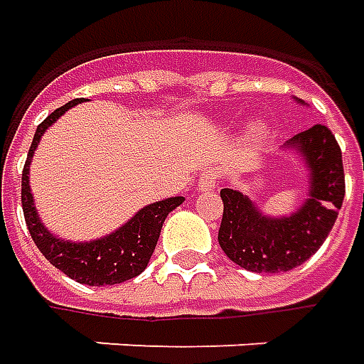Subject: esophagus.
Instances as JSON below:
<instances>
[{
	"label": "esophagus",
	"instance_id": "esophagus-1",
	"mask_svg": "<svg viewBox=\"0 0 364 364\" xmlns=\"http://www.w3.org/2000/svg\"><path fill=\"white\" fill-rule=\"evenodd\" d=\"M218 178H220L218 170H216V168H208V170H204L198 176L196 188H198V190H214L216 184H218Z\"/></svg>",
	"mask_w": 364,
	"mask_h": 364
}]
</instances>
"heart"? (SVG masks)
I'll list each match as a JSON object with an SVG mask.
<instances>
[{"label": "heart", "instance_id": "1", "mask_svg": "<svg viewBox=\"0 0 364 364\" xmlns=\"http://www.w3.org/2000/svg\"><path fill=\"white\" fill-rule=\"evenodd\" d=\"M255 132L256 134H262V132H264V124H262V122H256Z\"/></svg>", "mask_w": 364, "mask_h": 364}]
</instances>
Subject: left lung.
Here are the masks:
<instances>
[{"label":"left lung","mask_w":364,"mask_h":364,"mask_svg":"<svg viewBox=\"0 0 364 364\" xmlns=\"http://www.w3.org/2000/svg\"><path fill=\"white\" fill-rule=\"evenodd\" d=\"M304 104L302 100H299ZM309 170V198L290 216H267L246 194L222 188L224 202L218 242L224 255L250 272H287L301 267L323 246L345 198L343 152L323 124L284 144Z\"/></svg>","instance_id":"left-lung-1"}]
</instances>
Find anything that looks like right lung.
<instances>
[{"mask_svg":"<svg viewBox=\"0 0 364 364\" xmlns=\"http://www.w3.org/2000/svg\"><path fill=\"white\" fill-rule=\"evenodd\" d=\"M80 102H84V97L68 102L65 106L51 112L50 116L38 126V130L33 134V142L29 146L23 172H21V208H23L26 224H28V230L36 246L53 267L62 270L63 274H68L70 279L80 284H90V287L119 284V282H126V280L142 274L144 268L148 267V262L152 258L166 216L174 208H178L184 202V198L174 196V198L148 204L136 216H132L124 226H119L116 232L108 234L104 238H97V240L70 242V240L55 238L43 226V222L40 220L38 210L33 206L28 176L29 164H31V156L36 152L43 132L48 130L51 124H55V119L63 116L68 109L77 106Z\"/></svg>","mask_w":364,"mask_h":364,"instance_id":"right-lung-1","label":"right lung"}]
</instances>
